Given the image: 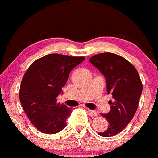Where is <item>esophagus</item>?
Here are the masks:
<instances>
[{
    "label": "esophagus",
    "mask_w": 158,
    "mask_h": 158,
    "mask_svg": "<svg viewBox=\"0 0 158 158\" xmlns=\"http://www.w3.org/2000/svg\"><path fill=\"white\" fill-rule=\"evenodd\" d=\"M87 110H88L89 114L90 116H93V117H95V116H98V113H97L96 111L92 110H89V109H87Z\"/></svg>",
    "instance_id": "34e87169"
}]
</instances>
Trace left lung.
<instances>
[{
	"instance_id": "8db88e82",
	"label": "left lung",
	"mask_w": 158,
	"mask_h": 158,
	"mask_svg": "<svg viewBox=\"0 0 158 158\" xmlns=\"http://www.w3.org/2000/svg\"><path fill=\"white\" fill-rule=\"evenodd\" d=\"M89 62L104 76L107 92L112 95L110 110L101 113L107 120V130L98 135L110 137L116 135L128 125L135 115L143 91L140 77L131 63L113 53L94 55Z\"/></svg>"
}]
</instances>
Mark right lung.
<instances>
[{
    "label": "right lung",
    "instance_id": "obj_1",
    "mask_svg": "<svg viewBox=\"0 0 158 158\" xmlns=\"http://www.w3.org/2000/svg\"><path fill=\"white\" fill-rule=\"evenodd\" d=\"M84 56L48 54L28 68L21 83L19 98L24 112L41 132L54 134L66 127L72 110L57 103L70 72L84 61Z\"/></svg>",
    "mask_w": 158,
    "mask_h": 158
}]
</instances>
